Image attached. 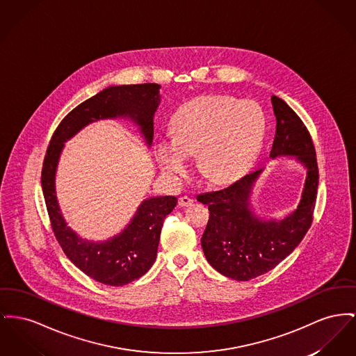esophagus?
<instances>
[{"label": "esophagus", "mask_w": 356, "mask_h": 356, "mask_svg": "<svg viewBox=\"0 0 356 356\" xmlns=\"http://www.w3.org/2000/svg\"><path fill=\"white\" fill-rule=\"evenodd\" d=\"M192 203H193V199H191L188 196H181L179 199V206L180 207H188Z\"/></svg>", "instance_id": "1"}]
</instances>
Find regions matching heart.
I'll list each match as a JSON object with an SVG mask.
<instances>
[{"instance_id": "heart-1", "label": "heart", "mask_w": 356, "mask_h": 356, "mask_svg": "<svg viewBox=\"0 0 356 356\" xmlns=\"http://www.w3.org/2000/svg\"><path fill=\"white\" fill-rule=\"evenodd\" d=\"M266 127V114L257 102L204 95L179 108L173 134L156 138L154 154L167 175L179 177L187 172L191 154L200 152V168L206 176L227 183L252 167Z\"/></svg>"}]
</instances>
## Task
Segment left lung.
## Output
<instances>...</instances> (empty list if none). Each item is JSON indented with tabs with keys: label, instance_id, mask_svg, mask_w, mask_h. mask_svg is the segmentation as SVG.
I'll return each instance as SVG.
<instances>
[{
	"label": "left lung",
	"instance_id": "1",
	"mask_svg": "<svg viewBox=\"0 0 356 356\" xmlns=\"http://www.w3.org/2000/svg\"><path fill=\"white\" fill-rule=\"evenodd\" d=\"M277 120L270 157L291 156L307 168L297 209L281 220L262 219L250 207L258 169L227 188L197 195L209 206V219L202 248L209 265L226 277L249 281L274 269L292 252L309 230L318 186V168L311 134L301 118L281 98L273 95Z\"/></svg>",
	"mask_w": 356,
	"mask_h": 356
}]
</instances>
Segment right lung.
Returning a JSON list of instances; mask_svg holds the SVG:
<instances>
[{
	"label": "right lung",
	"instance_id": "add662e5",
	"mask_svg": "<svg viewBox=\"0 0 356 356\" xmlns=\"http://www.w3.org/2000/svg\"><path fill=\"white\" fill-rule=\"evenodd\" d=\"M160 84L111 86L70 111L49 141L42 170V187L51 227L70 261L92 280L122 286L152 268L164 219L177 204L176 196L149 197L141 203L125 230L105 242H90L71 230L55 192L56 167L64 143L84 126L106 118L127 117L140 126L147 145L153 140V117L160 104Z\"/></svg>",
	"mask_w": 356,
	"mask_h": 356
}]
</instances>
